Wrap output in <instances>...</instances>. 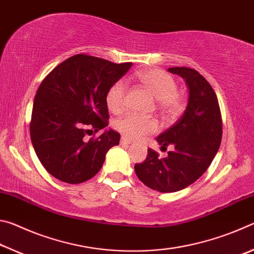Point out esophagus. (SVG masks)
Masks as SVG:
<instances>
[{
  "label": "esophagus",
  "mask_w": 254,
  "mask_h": 254,
  "mask_svg": "<svg viewBox=\"0 0 254 254\" xmlns=\"http://www.w3.org/2000/svg\"><path fill=\"white\" fill-rule=\"evenodd\" d=\"M132 142V141L128 139V137H127V136H124V135H122L121 136V143L122 144H130Z\"/></svg>",
  "instance_id": "1"
}]
</instances>
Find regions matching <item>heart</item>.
<instances>
[{"label":"heart","instance_id":"b5f03b06","mask_svg":"<svg viewBox=\"0 0 254 254\" xmlns=\"http://www.w3.org/2000/svg\"><path fill=\"white\" fill-rule=\"evenodd\" d=\"M136 78L156 97L158 110L166 118H175L184 109L183 96L177 92V83L167 72L148 69L137 72ZM127 85L118 80L107 89L105 101L112 113H121L126 106ZM115 128L128 139H143L158 130L156 120L137 114H127L115 122Z\"/></svg>","mask_w":254,"mask_h":254}]
</instances>
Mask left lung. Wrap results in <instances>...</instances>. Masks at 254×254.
Masks as SVG:
<instances>
[{
	"instance_id": "obj_1",
	"label": "left lung",
	"mask_w": 254,
	"mask_h": 254,
	"mask_svg": "<svg viewBox=\"0 0 254 254\" xmlns=\"http://www.w3.org/2000/svg\"><path fill=\"white\" fill-rule=\"evenodd\" d=\"M186 80L189 97L183 117L157 137L161 148L174 144L168 157L148 149L134 170L141 182L160 192L182 190L203 175L216 156L222 140V115L217 96L198 71L187 67L168 69ZM167 149V148H166Z\"/></svg>"
}]
</instances>
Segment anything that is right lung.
<instances>
[{
  "instance_id": "obj_1",
  "label": "right lung",
  "mask_w": 254,
  "mask_h": 254,
  "mask_svg": "<svg viewBox=\"0 0 254 254\" xmlns=\"http://www.w3.org/2000/svg\"><path fill=\"white\" fill-rule=\"evenodd\" d=\"M132 63L78 54L54 68L34 97L30 136L41 165L55 178L80 184L101 170L109 150L120 142V133L109 124L105 96Z\"/></svg>"
}]
</instances>
